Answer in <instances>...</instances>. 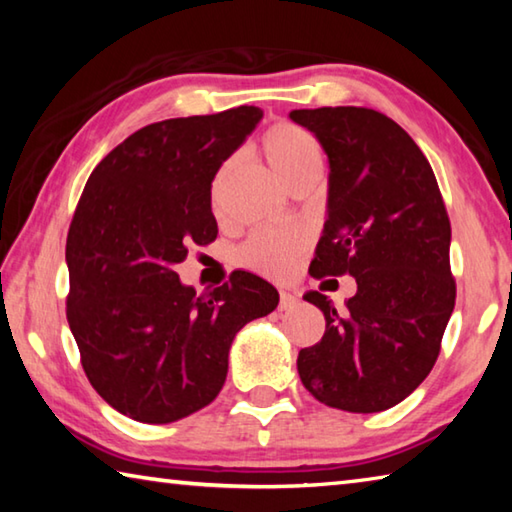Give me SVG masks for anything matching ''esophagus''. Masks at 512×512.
<instances>
[{
  "instance_id": "34e87169",
  "label": "esophagus",
  "mask_w": 512,
  "mask_h": 512,
  "mask_svg": "<svg viewBox=\"0 0 512 512\" xmlns=\"http://www.w3.org/2000/svg\"><path fill=\"white\" fill-rule=\"evenodd\" d=\"M298 305V298L293 293L280 289V311H289Z\"/></svg>"
}]
</instances>
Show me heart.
Masks as SVG:
<instances>
[{
	"label": "heart",
	"mask_w": 512,
	"mask_h": 512,
	"mask_svg": "<svg viewBox=\"0 0 512 512\" xmlns=\"http://www.w3.org/2000/svg\"><path fill=\"white\" fill-rule=\"evenodd\" d=\"M262 151L266 162L284 185L302 171L320 167V151L314 137L300 126L275 124L262 137ZM302 239L296 230L273 228L257 230L239 248L237 259L250 271L280 277L291 268L293 259L300 253Z\"/></svg>",
	"instance_id": "1"
}]
</instances>
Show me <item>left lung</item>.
<instances>
[{
  "label": "left lung",
  "instance_id": "1",
  "mask_svg": "<svg viewBox=\"0 0 512 512\" xmlns=\"http://www.w3.org/2000/svg\"><path fill=\"white\" fill-rule=\"evenodd\" d=\"M289 117L314 133L329 164L309 271L357 280L345 309L318 291L302 296L323 311L325 334L300 350V379L332 409L386 411L429 375L454 311L443 196L420 146L381 112L336 106Z\"/></svg>",
  "mask_w": 512,
  "mask_h": 512
}]
</instances>
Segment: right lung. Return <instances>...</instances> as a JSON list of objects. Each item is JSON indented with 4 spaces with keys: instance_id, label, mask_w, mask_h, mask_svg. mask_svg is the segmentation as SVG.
Returning <instances> with one entry per match:
<instances>
[{
    "instance_id": "1",
    "label": "right lung",
    "mask_w": 512,
    "mask_h": 512,
    "mask_svg": "<svg viewBox=\"0 0 512 512\" xmlns=\"http://www.w3.org/2000/svg\"><path fill=\"white\" fill-rule=\"evenodd\" d=\"M262 108L164 119L115 146L69 225L67 320L90 384L146 424L201 411L223 388L241 327L280 293L248 271L198 296L176 264L216 239L212 180L255 131Z\"/></svg>"
}]
</instances>
